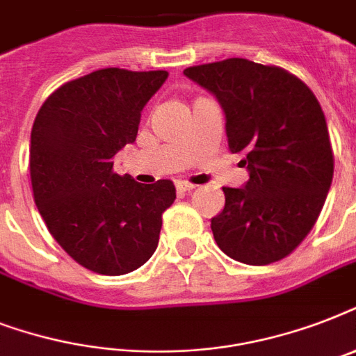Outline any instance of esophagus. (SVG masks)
Instances as JSON below:
<instances>
[{"mask_svg": "<svg viewBox=\"0 0 356 356\" xmlns=\"http://www.w3.org/2000/svg\"><path fill=\"white\" fill-rule=\"evenodd\" d=\"M175 186H177V192H179V194H186V192H192V190L195 188L194 184L186 183V181H179V183L175 184Z\"/></svg>", "mask_w": 356, "mask_h": 356, "instance_id": "34e87169", "label": "esophagus"}]
</instances>
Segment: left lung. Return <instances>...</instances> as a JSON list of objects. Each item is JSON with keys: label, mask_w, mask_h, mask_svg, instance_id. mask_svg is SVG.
Listing matches in <instances>:
<instances>
[{"label": "left lung", "mask_w": 356, "mask_h": 356, "mask_svg": "<svg viewBox=\"0 0 356 356\" xmlns=\"http://www.w3.org/2000/svg\"><path fill=\"white\" fill-rule=\"evenodd\" d=\"M214 94L225 114L231 153L249 181L223 188L211 220L218 248L251 266L290 254L314 227L331 188L334 159L325 114L309 86L277 66L227 58L184 70Z\"/></svg>", "instance_id": "obj_1"}]
</instances>
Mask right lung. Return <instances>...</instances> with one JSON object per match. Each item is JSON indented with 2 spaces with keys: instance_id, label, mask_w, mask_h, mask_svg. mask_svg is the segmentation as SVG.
I'll return each instance as SVG.
<instances>
[{
  "instance_id": "add662e5",
  "label": "right lung",
  "mask_w": 356,
  "mask_h": 356,
  "mask_svg": "<svg viewBox=\"0 0 356 356\" xmlns=\"http://www.w3.org/2000/svg\"><path fill=\"white\" fill-rule=\"evenodd\" d=\"M166 79L164 70H97L57 88L36 114L29 147L35 203L58 245L86 270L123 275L159 245L175 186L168 179L140 184L113 166Z\"/></svg>"
}]
</instances>
